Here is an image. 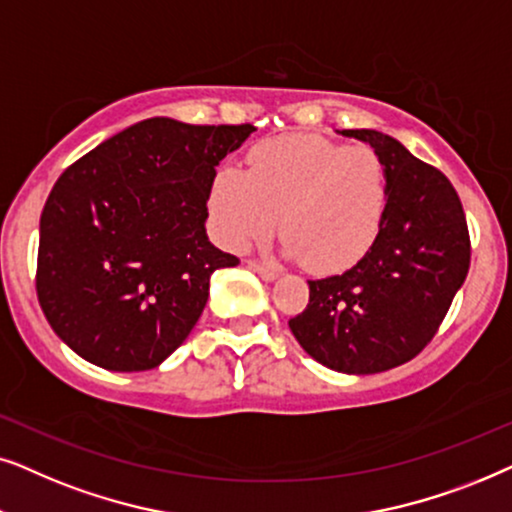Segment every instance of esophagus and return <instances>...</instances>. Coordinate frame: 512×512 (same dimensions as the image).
Returning a JSON list of instances; mask_svg holds the SVG:
<instances>
[{
	"label": "esophagus",
	"mask_w": 512,
	"mask_h": 512,
	"mask_svg": "<svg viewBox=\"0 0 512 512\" xmlns=\"http://www.w3.org/2000/svg\"><path fill=\"white\" fill-rule=\"evenodd\" d=\"M250 267L260 274L264 281H274V278L278 276V269L271 267V264H264V262H250Z\"/></svg>",
	"instance_id": "34e87169"
}]
</instances>
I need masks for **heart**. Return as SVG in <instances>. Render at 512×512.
<instances>
[{
    "mask_svg": "<svg viewBox=\"0 0 512 512\" xmlns=\"http://www.w3.org/2000/svg\"><path fill=\"white\" fill-rule=\"evenodd\" d=\"M250 168L224 166L210 189V215L224 245L245 250L281 231L292 255L316 271L351 267L384 220V163L365 145L276 138L250 152Z\"/></svg>",
    "mask_w": 512,
    "mask_h": 512,
    "instance_id": "1",
    "label": "heart"
}]
</instances>
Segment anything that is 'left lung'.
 I'll return each instance as SVG.
<instances>
[{"label":"left lung","instance_id":"1","mask_svg":"<svg viewBox=\"0 0 512 512\" xmlns=\"http://www.w3.org/2000/svg\"><path fill=\"white\" fill-rule=\"evenodd\" d=\"M367 142L386 170L379 234L344 274L309 281V304L288 320L318 363L346 374L391 370L419 356L445 320L470 267V236L447 175L391 135L342 131Z\"/></svg>","mask_w":512,"mask_h":512}]
</instances>
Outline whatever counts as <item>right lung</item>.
<instances>
[{
    "label": "right lung",
    "mask_w": 512,
    "mask_h": 512,
    "mask_svg": "<svg viewBox=\"0 0 512 512\" xmlns=\"http://www.w3.org/2000/svg\"><path fill=\"white\" fill-rule=\"evenodd\" d=\"M252 131L154 117L65 168L39 220L37 297L74 353L142 372L185 342L210 274L238 264L208 241V196Z\"/></svg>",
    "instance_id": "right-lung-1"
}]
</instances>
